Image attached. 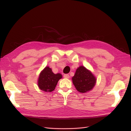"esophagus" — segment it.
Returning <instances> with one entry per match:
<instances>
[{"label":"esophagus","mask_w":131,"mask_h":131,"mask_svg":"<svg viewBox=\"0 0 131 131\" xmlns=\"http://www.w3.org/2000/svg\"><path fill=\"white\" fill-rule=\"evenodd\" d=\"M64 78H66V79H69L70 78V75L68 74H64Z\"/></svg>","instance_id":"obj_1"}]
</instances>
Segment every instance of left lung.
<instances>
[{"label":"left lung","mask_w":131,"mask_h":131,"mask_svg":"<svg viewBox=\"0 0 131 131\" xmlns=\"http://www.w3.org/2000/svg\"><path fill=\"white\" fill-rule=\"evenodd\" d=\"M72 80L77 90L82 93L92 90L97 82L93 74L83 66L77 68Z\"/></svg>","instance_id":"8db88e82"}]
</instances>
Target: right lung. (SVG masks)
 <instances>
[{
    "mask_svg": "<svg viewBox=\"0 0 131 131\" xmlns=\"http://www.w3.org/2000/svg\"><path fill=\"white\" fill-rule=\"evenodd\" d=\"M62 78L61 74H54L51 68L46 66L39 74L38 86L41 90L46 92H52L54 90L58 81Z\"/></svg>",
    "mask_w": 131,
    "mask_h": 131,
    "instance_id": "1",
    "label": "right lung"
}]
</instances>
